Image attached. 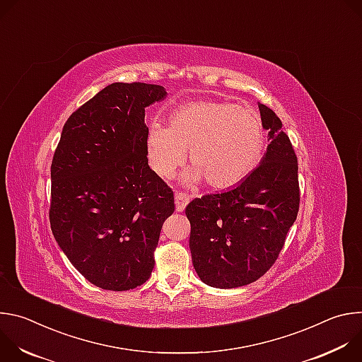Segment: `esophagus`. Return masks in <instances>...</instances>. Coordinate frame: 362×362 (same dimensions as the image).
Listing matches in <instances>:
<instances>
[{
  "label": "esophagus",
  "instance_id": "1",
  "mask_svg": "<svg viewBox=\"0 0 362 362\" xmlns=\"http://www.w3.org/2000/svg\"><path fill=\"white\" fill-rule=\"evenodd\" d=\"M190 202V196L185 192H176L175 194V203H176V211L177 212H183L186 204Z\"/></svg>",
  "mask_w": 362,
  "mask_h": 362
}]
</instances>
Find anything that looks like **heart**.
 I'll use <instances>...</instances> for the list:
<instances>
[{
    "mask_svg": "<svg viewBox=\"0 0 362 362\" xmlns=\"http://www.w3.org/2000/svg\"><path fill=\"white\" fill-rule=\"evenodd\" d=\"M147 159L154 173L172 177L185 162L193 168L185 175L187 185L203 177L212 187L240 182L261 160L265 148L264 123L256 112L230 101L196 100L169 116V127H148Z\"/></svg>",
    "mask_w": 362,
    "mask_h": 362,
    "instance_id": "1",
    "label": "heart"
}]
</instances>
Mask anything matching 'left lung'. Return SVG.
<instances>
[{
  "mask_svg": "<svg viewBox=\"0 0 362 362\" xmlns=\"http://www.w3.org/2000/svg\"><path fill=\"white\" fill-rule=\"evenodd\" d=\"M269 140L261 165L236 187L186 206L189 246L199 278L238 288L264 276L276 262L299 211L298 159L279 117L259 105Z\"/></svg>",
  "mask_w": 362,
  "mask_h": 362,
  "instance_id": "8db88e82",
  "label": "left lung"
}]
</instances>
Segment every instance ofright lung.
I'll return each instance as SVG.
<instances>
[{
    "label": "right lung",
    "mask_w": 362,
    "mask_h": 362,
    "mask_svg": "<svg viewBox=\"0 0 362 362\" xmlns=\"http://www.w3.org/2000/svg\"><path fill=\"white\" fill-rule=\"evenodd\" d=\"M166 90L113 83L66 122L51 162L49 225L73 267L93 285L129 291L154 268L173 190L147 163L146 107Z\"/></svg>",
    "instance_id": "add662e5"
}]
</instances>
